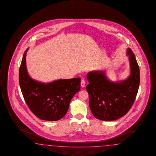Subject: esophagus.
<instances>
[{"instance_id": "obj_1", "label": "esophagus", "mask_w": 156, "mask_h": 156, "mask_svg": "<svg viewBox=\"0 0 156 156\" xmlns=\"http://www.w3.org/2000/svg\"><path fill=\"white\" fill-rule=\"evenodd\" d=\"M81 85L82 87H84L85 86V81L84 79L81 80Z\"/></svg>"}]
</instances>
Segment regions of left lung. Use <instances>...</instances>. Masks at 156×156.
<instances>
[{
	"label": "left lung",
	"instance_id": "obj_1",
	"mask_svg": "<svg viewBox=\"0 0 156 156\" xmlns=\"http://www.w3.org/2000/svg\"><path fill=\"white\" fill-rule=\"evenodd\" d=\"M131 75L124 81L114 83L103 71H91L87 75L89 105L94 117L103 121H112L125 115L131 109L137 95L140 71L135 56L127 50Z\"/></svg>",
	"mask_w": 156,
	"mask_h": 156
}]
</instances>
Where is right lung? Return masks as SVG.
I'll use <instances>...</instances> for the list:
<instances>
[{
	"label": "right lung",
	"instance_id": "right-lung-1",
	"mask_svg": "<svg viewBox=\"0 0 156 156\" xmlns=\"http://www.w3.org/2000/svg\"><path fill=\"white\" fill-rule=\"evenodd\" d=\"M27 50L19 69V82L25 102L37 118L50 121L59 120L66 115L72 98L80 90L81 78L58 80L47 84L32 80L26 67Z\"/></svg>",
	"mask_w": 156,
	"mask_h": 156
}]
</instances>
